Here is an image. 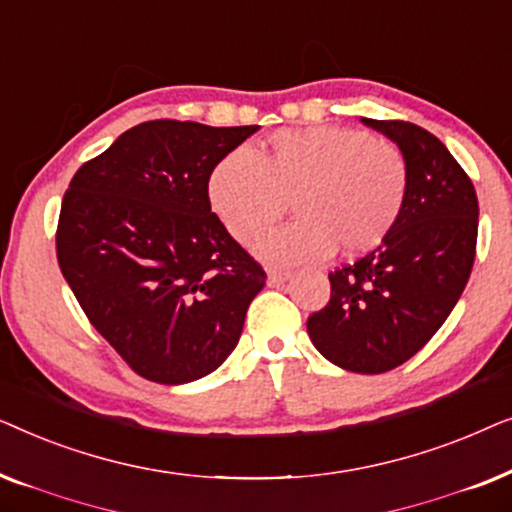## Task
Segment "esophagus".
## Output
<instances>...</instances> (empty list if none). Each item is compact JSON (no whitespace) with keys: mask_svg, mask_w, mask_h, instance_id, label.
Wrapping results in <instances>:
<instances>
[{"mask_svg":"<svg viewBox=\"0 0 512 512\" xmlns=\"http://www.w3.org/2000/svg\"><path fill=\"white\" fill-rule=\"evenodd\" d=\"M291 277V272L289 270H270L268 272V282L270 284H282V282H286V279Z\"/></svg>","mask_w":512,"mask_h":512,"instance_id":"esophagus-1","label":"esophagus"}]
</instances>
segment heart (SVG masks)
<instances>
[{"instance_id":"1","label":"heart","mask_w":512,"mask_h":512,"mask_svg":"<svg viewBox=\"0 0 512 512\" xmlns=\"http://www.w3.org/2000/svg\"><path fill=\"white\" fill-rule=\"evenodd\" d=\"M209 207L237 242H251L284 214L289 226L270 230L256 254L270 263L319 261L338 247L359 256L387 240L408 198V163L384 137L340 128L277 130L258 151L235 149L207 179Z\"/></svg>"}]
</instances>
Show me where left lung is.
Instances as JSON below:
<instances>
[{
	"label": "left lung",
	"mask_w": 512,
	"mask_h": 512,
	"mask_svg": "<svg viewBox=\"0 0 512 512\" xmlns=\"http://www.w3.org/2000/svg\"><path fill=\"white\" fill-rule=\"evenodd\" d=\"M363 123L403 151L408 198L380 247L328 272L331 300L310 314L307 333L335 366L377 375L412 359L464 293L478 244V195L429 130L408 121Z\"/></svg>",
	"instance_id": "8db88e82"
}]
</instances>
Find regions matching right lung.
<instances>
[{"label": "right lung", "instance_id": "right-lung-1", "mask_svg": "<svg viewBox=\"0 0 512 512\" xmlns=\"http://www.w3.org/2000/svg\"><path fill=\"white\" fill-rule=\"evenodd\" d=\"M258 125L139 123L69 181L55 254L95 331L144 380L184 384L221 366L265 286L207 198L214 165Z\"/></svg>", "mask_w": 512, "mask_h": 512}]
</instances>
